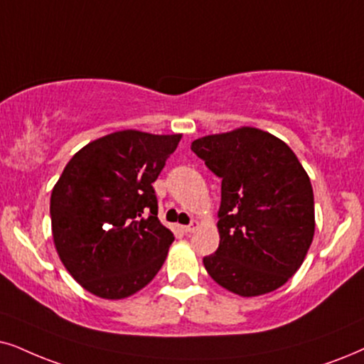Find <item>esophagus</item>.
<instances>
[{"instance_id":"esophagus-1","label":"esophagus","mask_w":364,"mask_h":364,"mask_svg":"<svg viewBox=\"0 0 364 364\" xmlns=\"http://www.w3.org/2000/svg\"><path fill=\"white\" fill-rule=\"evenodd\" d=\"M198 227H200V223H198L196 220H193V222H191L190 225H186V227H183V232H185V233H193Z\"/></svg>"}]
</instances>
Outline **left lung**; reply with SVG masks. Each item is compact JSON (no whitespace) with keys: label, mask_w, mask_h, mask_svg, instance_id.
<instances>
[{"label":"left lung","mask_w":364,"mask_h":364,"mask_svg":"<svg viewBox=\"0 0 364 364\" xmlns=\"http://www.w3.org/2000/svg\"><path fill=\"white\" fill-rule=\"evenodd\" d=\"M222 179L220 245L205 257L210 277L254 297L282 287L304 262L314 237V193L294 151L269 132L240 127L191 142Z\"/></svg>","instance_id":"obj_1"}]
</instances>
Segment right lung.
<instances>
[{"instance_id":"obj_1","label":"right lung","mask_w":364,"mask_h":364,"mask_svg":"<svg viewBox=\"0 0 364 364\" xmlns=\"http://www.w3.org/2000/svg\"><path fill=\"white\" fill-rule=\"evenodd\" d=\"M179 139L134 129L112 132L73 154L53 186L55 248L94 296H132L166 260L174 235L158 220L153 183Z\"/></svg>"}]
</instances>
